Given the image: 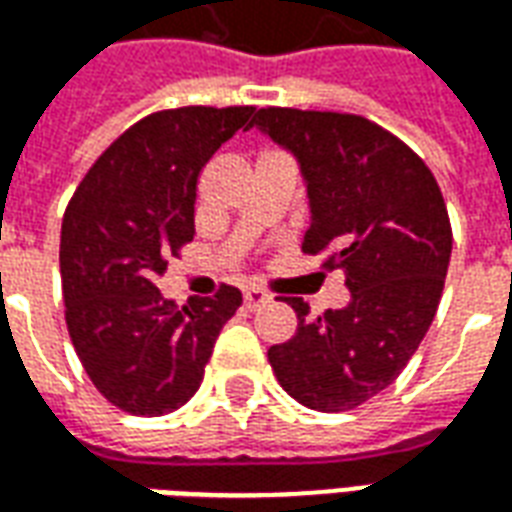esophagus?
<instances>
[{"instance_id":"34e87169","label":"esophagus","mask_w":512,"mask_h":512,"mask_svg":"<svg viewBox=\"0 0 512 512\" xmlns=\"http://www.w3.org/2000/svg\"><path fill=\"white\" fill-rule=\"evenodd\" d=\"M268 293H263L260 288H249L244 290V307L246 310H257V307H263V304H268Z\"/></svg>"}]
</instances>
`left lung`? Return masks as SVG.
Listing matches in <instances>:
<instances>
[{
  "label": "left lung",
  "instance_id": "left-lung-1",
  "mask_svg": "<svg viewBox=\"0 0 512 512\" xmlns=\"http://www.w3.org/2000/svg\"><path fill=\"white\" fill-rule=\"evenodd\" d=\"M252 126L299 161L310 200L301 249H332L351 301L310 318L301 299L288 343L268 362L293 400L348 411L384 392L422 343L450 266L452 230L439 183L397 136L359 115L260 109Z\"/></svg>",
  "mask_w": 512,
  "mask_h": 512
}]
</instances>
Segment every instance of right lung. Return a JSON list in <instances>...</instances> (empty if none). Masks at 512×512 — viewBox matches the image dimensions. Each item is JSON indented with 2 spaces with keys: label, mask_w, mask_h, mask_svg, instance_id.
Wrapping results in <instances>:
<instances>
[{
  "label": "right lung",
  "mask_w": 512,
  "mask_h": 512,
  "mask_svg": "<svg viewBox=\"0 0 512 512\" xmlns=\"http://www.w3.org/2000/svg\"><path fill=\"white\" fill-rule=\"evenodd\" d=\"M255 106H183L139 120L106 147L62 219L65 323L95 389L128 414H169L200 389L241 290L186 307L156 279L194 238L197 178L219 147L252 128Z\"/></svg>",
  "instance_id": "add662e5"
}]
</instances>
